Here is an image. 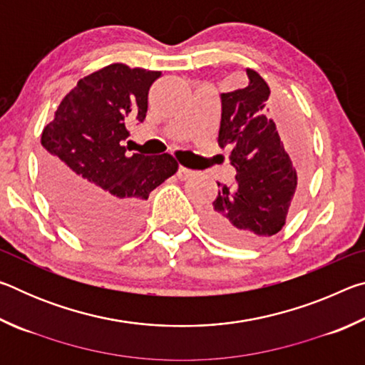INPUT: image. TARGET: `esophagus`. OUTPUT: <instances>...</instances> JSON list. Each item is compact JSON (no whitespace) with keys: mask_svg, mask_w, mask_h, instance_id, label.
<instances>
[{"mask_svg":"<svg viewBox=\"0 0 365 365\" xmlns=\"http://www.w3.org/2000/svg\"><path fill=\"white\" fill-rule=\"evenodd\" d=\"M193 174H195L193 170L187 169V168H182V165H180V168H178V170H177V177L180 178V180H188V178H190L191 175H193Z\"/></svg>","mask_w":365,"mask_h":365,"instance_id":"34e87169","label":"esophagus"}]
</instances>
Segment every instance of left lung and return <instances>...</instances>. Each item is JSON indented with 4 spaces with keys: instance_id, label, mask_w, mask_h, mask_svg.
<instances>
[{
    "instance_id": "8db88e82",
    "label": "left lung",
    "mask_w": 365,
    "mask_h": 365,
    "mask_svg": "<svg viewBox=\"0 0 365 365\" xmlns=\"http://www.w3.org/2000/svg\"><path fill=\"white\" fill-rule=\"evenodd\" d=\"M250 85L220 95L219 146L232 148L235 182L217 183L219 195L206 212L215 238L235 246L262 243L285 225L304 187L306 154L299 145L283 146L269 108L270 88L256 71L246 69ZM292 115L283 123L292 127Z\"/></svg>"
}]
</instances>
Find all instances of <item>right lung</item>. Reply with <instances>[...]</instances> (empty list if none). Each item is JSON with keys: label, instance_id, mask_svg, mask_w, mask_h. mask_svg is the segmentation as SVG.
Masks as SVG:
<instances>
[{"label": "right lung", "instance_id": "right-lung-1", "mask_svg": "<svg viewBox=\"0 0 365 365\" xmlns=\"http://www.w3.org/2000/svg\"><path fill=\"white\" fill-rule=\"evenodd\" d=\"M158 71L110 64L80 78L43 128L46 195L61 217L91 242L137 230L151 191L178 169L170 154H128L127 123L143 122ZM130 151V150H128Z\"/></svg>", "mask_w": 365, "mask_h": 365}]
</instances>
